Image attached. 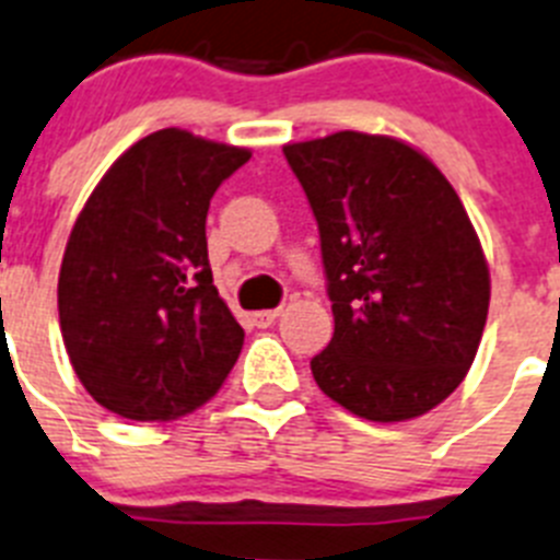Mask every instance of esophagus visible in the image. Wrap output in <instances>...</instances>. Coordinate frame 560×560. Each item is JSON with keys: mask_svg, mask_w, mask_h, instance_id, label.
Listing matches in <instances>:
<instances>
[{"mask_svg": "<svg viewBox=\"0 0 560 560\" xmlns=\"http://www.w3.org/2000/svg\"><path fill=\"white\" fill-rule=\"evenodd\" d=\"M277 317H280V308H266V312L252 314V323H255L257 328H269Z\"/></svg>", "mask_w": 560, "mask_h": 560, "instance_id": "esophagus-1", "label": "esophagus"}]
</instances>
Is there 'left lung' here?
Here are the masks:
<instances>
[{"instance_id":"left-lung-1","label":"left lung","mask_w":560,"mask_h":560,"mask_svg":"<svg viewBox=\"0 0 560 560\" xmlns=\"http://www.w3.org/2000/svg\"><path fill=\"white\" fill-rule=\"evenodd\" d=\"M319 229L334 337L312 360L319 390L371 422L444 402L470 371L490 271L456 189L388 136L285 143Z\"/></svg>"}]
</instances>
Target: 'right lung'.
I'll list each match as a JSON object with an SVG mask.
<instances>
[{
  "label": "right lung",
  "instance_id": "add662e5",
  "mask_svg": "<svg viewBox=\"0 0 560 560\" xmlns=\"http://www.w3.org/2000/svg\"><path fill=\"white\" fill-rule=\"evenodd\" d=\"M252 152L158 130L109 166L59 271V323L75 376L124 419L166 422L218 394L243 328L212 283L207 212Z\"/></svg>",
  "mask_w": 560,
  "mask_h": 560
}]
</instances>
